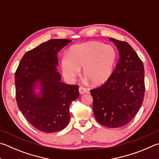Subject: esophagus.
I'll list each match as a JSON object with an SVG mask.
<instances>
[{
	"mask_svg": "<svg viewBox=\"0 0 159 159\" xmlns=\"http://www.w3.org/2000/svg\"><path fill=\"white\" fill-rule=\"evenodd\" d=\"M79 90L80 94H85L88 92L87 89H86L85 88H83V87H80L79 89Z\"/></svg>",
	"mask_w": 159,
	"mask_h": 159,
	"instance_id": "1",
	"label": "esophagus"
}]
</instances>
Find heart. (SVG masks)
<instances>
[{"mask_svg":"<svg viewBox=\"0 0 159 159\" xmlns=\"http://www.w3.org/2000/svg\"><path fill=\"white\" fill-rule=\"evenodd\" d=\"M117 60L115 48L99 42H88L70 48L60 62L65 79L72 81L80 74L92 85H102L108 81L113 73Z\"/></svg>","mask_w":159,"mask_h":159,"instance_id":"1","label":"heart"}]
</instances>
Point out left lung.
Instances as JSON below:
<instances>
[{
	"label": "left lung",
	"mask_w": 159,
	"mask_h": 159,
	"mask_svg": "<svg viewBox=\"0 0 159 159\" xmlns=\"http://www.w3.org/2000/svg\"><path fill=\"white\" fill-rule=\"evenodd\" d=\"M119 62L111 77L101 87L90 90L93 112L101 125L118 128L131 122L139 111L145 95L143 62L127 42L113 38Z\"/></svg>",
	"instance_id": "1"
}]
</instances>
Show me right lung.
Wrapping results in <instances>:
<instances>
[{"mask_svg":"<svg viewBox=\"0 0 159 159\" xmlns=\"http://www.w3.org/2000/svg\"><path fill=\"white\" fill-rule=\"evenodd\" d=\"M71 41L53 39L24 54L16 71L17 104L34 128L45 133L64 129L70 122V106L79 97V86L61 82L57 53Z\"/></svg>","mask_w":159,"mask_h":159,"instance_id":"obj_1","label":"right lung"}]
</instances>
